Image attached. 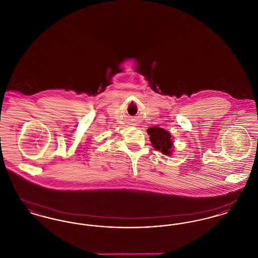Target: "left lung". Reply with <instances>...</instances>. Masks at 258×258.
Listing matches in <instances>:
<instances>
[{
	"mask_svg": "<svg viewBox=\"0 0 258 258\" xmlns=\"http://www.w3.org/2000/svg\"><path fill=\"white\" fill-rule=\"evenodd\" d=\"M154 148L160 150L164 155H170L172 149V141L170 134L164 128L152 126L147 131Z\"/></svg>",
	"mask_w": 258,
	"mask_h": 258,
	"instance_id": "8db88e82",
	"label": "left lung"
}]
</instances>
